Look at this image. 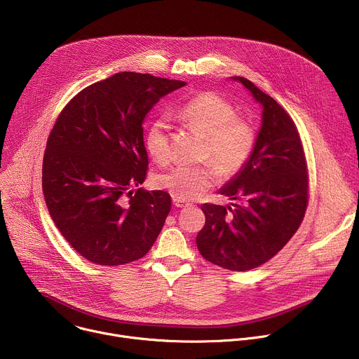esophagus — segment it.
Wrapping results in <instances>:
<instances>
[{
	"label": "esophagus",
	"instance_id": "obj_1",
	"mask_svg": "<svg viewBox=\"0 0 359 359\" xmlns=\"http://www.w3.org/2000/svg\"><path fill=\"white\" fill-rule=\"evenodd\" d=\"M173 204H175V208H177V209L189 208V203H186L183 200H179V198H173Z\"/></svg>",
	"mask_w": 359,
	"mask_h": 359
}]
</instances>
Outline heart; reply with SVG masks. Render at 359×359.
Returning a JSON list of instances; mask_svg holds the SVG:
<instances>
[{"instance_id":"1","label":"heart","mask_w":359,"mask_h":359,"mask_svg":"<svg viewBox=\"0 0 359 359\" xmlns=\"http://www.w3.org/2000/svg\"><path fill=\"white\" fill-rule=\"evenodd\" d=\"M179 119L206 137L203 159L212 163L201 166H179L156 177L159 189L179 200H194L210 190L223 176H234L251 159L257 136L252 126L237 118L234 107L224 97L204 92L191 99L179 111ZM144 147L150 158L166 165L170 161L169 126L163 119L151 122L144 135Z\"/></svg>"}]
</instances>
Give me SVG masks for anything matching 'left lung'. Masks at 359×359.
Here are the masks:
<instances>
[{"instance_id":"left-lung-1","label":"left lung","mask_w":359,"mask_h":359,"mask_svg":"<svg viewBox=\"0 0 359 359\" xmlns=\"http://www.w3.org/2000/svg\"><path fill=\"white\" fill-rule=\"evenodd\" d=\"M231 78L262 105V126L251 159L220 189L238 203L203 204L206 224L196 244L208 262L247 271L273 259L298 230L309 203V172L290 115L248 79Z\"/></svg>"}]
</instances>
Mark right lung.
I'll return each instance as SVG.
<instances>
[{"label":"right lung","instance_id":"add662e5","mask_svg":"<svg viewBox=\"0 0 359 359\" xmlns=\"http://www.w3.org/2000/svg\"><path fill=\"white\" fill-rule=\"evenodd\" d=\"M186 82L119 72L75 95L49 133L42 190L50 219L83 259L122 266L142 259L170 212L163 190H143V121Z\"/></svg>","mask_w":359,"mask_h":359}]
</instances>
